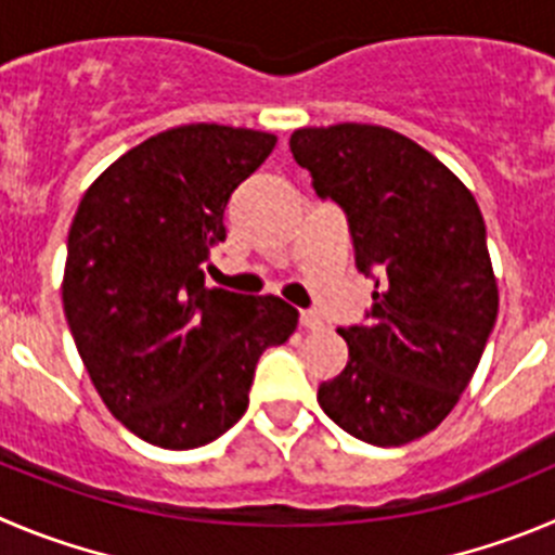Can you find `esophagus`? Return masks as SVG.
Here are the masks:
<instances>
[{
	"mask_svg": "<svg viewBox=\"0 0 555 555\" xmlns=\"http://www.w3.org/2000/svg\"><path fill=\"white\" fill-rule=\"evenodd\" d=\"M301 325L307 331H318V328H323V318H320L318 312H312V309H304V312H301Z\"/></svg>",
	"mask_w": 555,
	"mask_h": 555,
	"instance_id": "1",
	"label": "esophagus"
}]
</instances>
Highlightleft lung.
<instances>
[{
  "instance_id": "1",
  "label": "left lung",
  "mask_w": 555,
  "mask_h": 555,
  "mask_svg": "<svg viewBox=\"0 0 555 555\" xmlns=\"http://www.w3.org/2000/svg\"><path fill=\"white\" fill-rule=\"evenodd\" d=\"M289 150L320 199L345 214L356 266L375 284L364 323L339 328L350 361L320 383V408L372 447L416 441L457 405L499 314L479 205L388 128H301Z\"/></svg>"
}]
</instances>
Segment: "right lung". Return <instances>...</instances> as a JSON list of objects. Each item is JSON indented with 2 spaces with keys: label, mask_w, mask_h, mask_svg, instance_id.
Returning <instances> with one entry per match:
<instances>
[{
  "label": "right lung",
  "mask_w": 555,
  "mask_h": 555,
  "mask_svg": "<svg viewBox=\"0 0 555 555\" xmlns=\"http://www.w3.org/2000/svg\"><path fill=\"white\" fill-rule=\"evenodd\" d=\"M276 137L180 126L117 158L67 232L62 307L114 418L160 449H196L248 408L257 361L284 345L298 309L210 287L230 196Z\"/></svg>",
  "instance_id": "add662e5"
}]
</instances>
